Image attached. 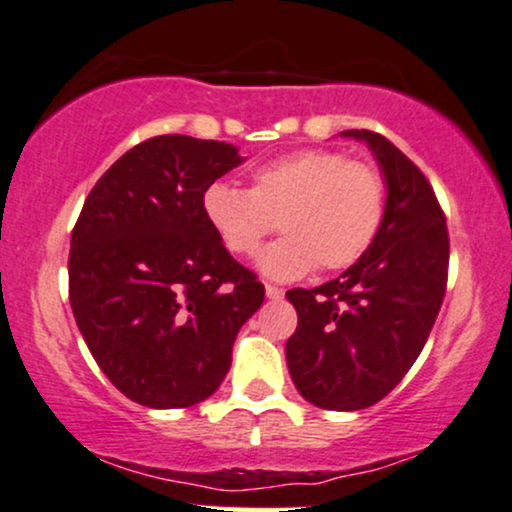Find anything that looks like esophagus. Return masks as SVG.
<instances>
[{
  "mask_svg": "<svg viewBox=\"0 0 512 512\" xmlns=\"http://www.w3.org/2000/svg\"><path fill=\"white\" fill-rule=\"evenodd\" d=\"M264 293H267V298H269V300H281V298H283V291H281V288L272 286V283H267V286H264Z\"/></svg>",
  "mask_w": 512,
  "mask_h": 512,
  "instance_id": "1",
  "label": "esophagus"
}]
</instances>
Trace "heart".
<instances>
[{"label": "heart", "instance_id": "1", "mask_svg": "<svg viewBox=\"0 0 512 512\" xmlns=\"http://www.w3.org/2000/svg\"><path fill=\"white\" fill-rule=\"evenodd\" d=\"M384 209L377 166L336 150L288 152L252 169L248 190L214 181L202 193L205 221L231 255L255 257L276 226L286 233L262 257L274 279L353 267L377 238Z\"/></svg>", "mask_w": 512, "mask_h": 512}]
</instances>
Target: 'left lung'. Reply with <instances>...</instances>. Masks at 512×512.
Wrapping results in <instances>:
<instances>
[{
    "mask_svg": "<svg viewBox=\"0 0 512 512\" xmlns=\"http://www.w3.org/2000/svg\"><path fill=\"white\" fill-rule=\"evenodd\" d=\"M365 140L384 171L386 209L365 255L338 279L286 293L298 329L286 341L295 389L324 410H362L396 389L420 357L448 281L446 214L427 176L374 131Z\"/></svg>",
    "mask_w": 512,
    "mask_h": 512,
    "instance_id": "obj_1",
    "label": "left lung"
}]
</instances>
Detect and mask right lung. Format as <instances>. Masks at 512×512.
<instances>
[{
  "label": "right lung",
  "mask_w": 512,
  "mask_h": 512,
  "mask_svg": "<svg viewBox=\"0 0 512 512\" xmlns=\"http://www.w3.org/2000/svg\"><path fill=\"white\" fill-rule=\"evenodd\" d=\"M243 162L219 140L157 135L104 171L71 231L69 300L92 357L123 396L190 408L231 367L264 286L202 214L209 183Z\"/></svg>",
  "instance_id": "obj_1"
}]
</instances>
